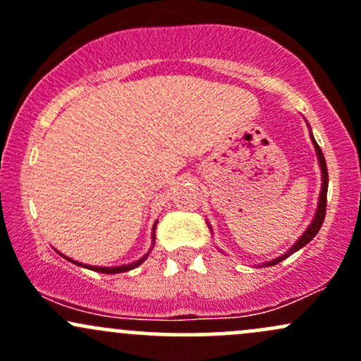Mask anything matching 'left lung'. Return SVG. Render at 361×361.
<instances>
[{"instance_id":"obj_1","label":"left lung","mask_w":361,"mask_h":361,"mask_svg":"<svg viewBox=\"0 0 361 361\" xmlns=\"http://www.w3.org/2000/svg\"><path fill=\"white\" fill-rule=\"evenodd\" d=\"M310 129V123H306ZM310 137H312V142H313V148L317 151V160H319V166H320V172H322V188H320V195H319V204H317V210H315V215H313L312 222H310V226L306 227V231L303 234L300 235V238L296 239V243L293 244V246L289 247L288 251H286L284 255H281V257L270 259V262H263L262 265H257V267H272V265H277L279 262H282V259H286L288 257H290L293 253H296L298 250H301V247L306 246L310 241H312L313 238H315L317 234H319L322 224H324V219H325V207H327V188H329V173H327V165H325V158H324V153H322L320 146L317 145L315 137H313L312 134V129H310ZM208 227H210V224H208ZM212 231V227H210ZM224 253V251H222Z\"/></svg>"}]
</instances>
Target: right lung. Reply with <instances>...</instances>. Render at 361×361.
<instances>
[{
	"instance_id": "add662e5",
	"label": "right lung",
	"mask_w": 361,
	"mask_h": 361,
	"mask_svg": "<svg viewBox=\"0 0 361 361\" xmlns=\"http://www.w3.org/2000/svg\"><path fill=\"white\" fill-rule=\"evenodd\" d=\"M157 224H158V222H154V226H153V234H151V247H149V251L153 250V246H154V228H157ZM149 251H148V253H146V255H142V257L139 258V259H135V262L127 263V265H118V267H96V265H86V263H80V262H77V259H72V258L65 257V255H61L60 251H58V253H60L63 258H67L68 262L75 263V265H79V267H84V269L94 270V272H99V274H122V272H129V270H133V269H135V267L141 265V263L145 262V259L149 257Z\"/></svg>"
}]
</instances>
